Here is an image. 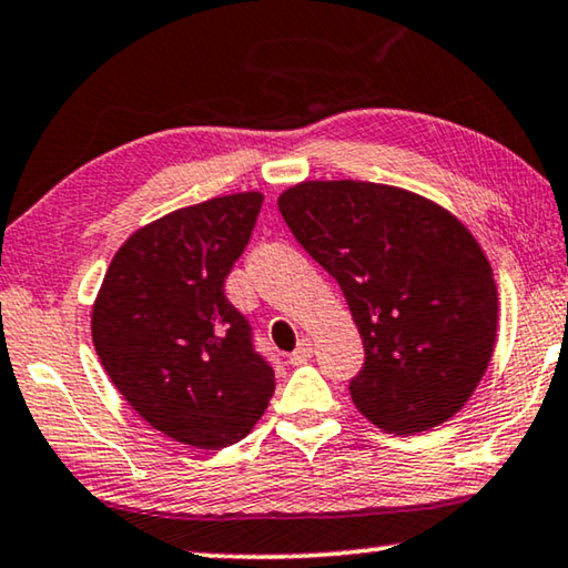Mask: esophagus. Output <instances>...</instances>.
Instances as JSON below:
<instances>
[{
  "mask_svg": "<svg viewBox=\"0 0 568 568\" xmlns=\"http://www.w3.org/2000/svg\"><path fill=\"white\" fill-rule=\"evenodd\" d=\"M313 357V344H311V338H301V344H298V349H295L293 354H291V365H306V362Z\"/></svg>",
  "mask_w": 568,
  "mask_h": 568,
  "instance_id": "1",
  "label": "esophagus"
}]
</instances>
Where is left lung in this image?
Wrapping results in <instances>:
<instances>
[{"label":"left lung","instance_id":"1","mask_svg":"<svg viewBox=\"0 0 568 568\" xmlns=\"http://www.w3.org/2000/svg\"><path fill=\"white\" fill-rule=\"evenodd\" d=\"M277 206L349 303L365 344L349 383L362 416L397 436L456 416L497 336L493 267L467 226L430 199L367 181H303Z\"/></svg>","mask_w":568,"mask_h":568}]
</instances>
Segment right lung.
Wrapping results in <instances>:
<instances>
[{
	"label": "right lung",
	"mask_w": 568,
	"mask_h": 568,
	"mask_svg": "<svg viewBox=\"0 0 568 568\" xmlns=\"http://www.w3.org/2000/svg\"><path fill=\"white\" fill-rule=\"evenodd\" d=\"M260 191L171 211L126 240L91 311L94 349L116 390L152 428L199 448H224L255 428L275 372L224 295L247 247Z\"/></svg>",
	"instance_id": "add662e5"
}]
</instances>
